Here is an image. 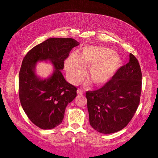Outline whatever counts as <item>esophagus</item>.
Instances as JSON below:
<instances>
[{"label":"esophagus","instance_id":"1","mask_svg":"<svg viewBox=\"0 0 158 158\" xmlns=\"http://www.w3.org/2000/svg\"><path fill=\"white\" fill-rule=\"evenodd\" d=\"M77 94L78 95H83L84 92L81 89H78L77 90Z\"/></svg>","mask_w":158,"mask_h":158}]
</instances>
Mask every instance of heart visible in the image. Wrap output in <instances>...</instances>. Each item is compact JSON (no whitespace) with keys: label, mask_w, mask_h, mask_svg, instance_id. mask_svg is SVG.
<instances>
[{"label":"heart","mask_w":158,"mask_h":158,"mask_svg":"<svg viewBox=\"0 0 158 158\" xmlns=\"http://www.w3.org/2000/svg\"><path fill=\"white\" fill-rule=\"evenodd\" d=\"M121 59L107 47L86 46L80 50L78 56L70 55L64 63V69L70 82L78 84L88 69V78L96 86L107 84L118 70Z\"/></svg>","instance_id":"1"}]
</instances>
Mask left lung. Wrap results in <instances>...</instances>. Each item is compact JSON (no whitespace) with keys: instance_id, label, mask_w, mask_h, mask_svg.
<instances>
[{"instance_id":"obj_1","label":"left lung","mask_w":158,"mask_h":158,"mask_svg":"<svg viewBox=\"0 0 158 158\" xmlns=\"http://www.w3.org/2000/svg\"><path fill=\"white\" fill-rule=\"evenodd\" d=\"M142 78L139 63L130 53L128 63L118 69L107 84L86 92L89 124L94 129L111 134L128 125L140 103Z\"/></svg>"}]
</instances>
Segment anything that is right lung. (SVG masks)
Wrapping results in <instances>:
<instances>
[{
  "label": "right lung",
  "instance_id": "right-lung-1",
  "mask_svg": "<svg viewBox=\"0 0 158 158\" xmlns=\"http://www.w3.org/2000/svg\"><path fill=\"white\" fill-rule=\"evenodd\" d=\"M80 44L72 38H49L36 45L23 59L19 73V97L30 120L40 128L52 129L63 121L67 105L76 97V88L66 81L61 71L72 49ZM54 66L48 78L35 73L38 61Z\"/></svg>",
  "mask_w": 158,
  "mask_h": 158
}]
</instances>
